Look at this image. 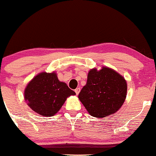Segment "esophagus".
Segmentation results:
<instances>
[{
    "mask_svg": "<svg viewBox=\"0 0 156 156\" xmlns=\"http://www.w3.org/2000/svg\"><path fill=\"white\" fill-rule=\"evenodd\" d=\"M80 87L76 88V89H75V92L76 93V94H79V92H80Z\"/></svg>",
    "mask_w": 156,
    "mask_h": 156,
    "instance_id": "esophagus-1",
    "label": "esophagus"
}]
</instances>
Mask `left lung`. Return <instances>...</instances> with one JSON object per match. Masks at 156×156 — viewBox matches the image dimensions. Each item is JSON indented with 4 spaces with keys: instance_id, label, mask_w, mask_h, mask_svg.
Segmentation results:
<instances>
[{
    "instance_id": "1",
    "label": "left lung",
    "mask_w": 156,
    "mask_h": 156,
    "mask_svg": "<svg viewBox=\"0 0 156 156\" xmlns=\"http://www.w3.org/2000/svg\"><path fill=\"white\" fill-rule=\"evenodd\" d=\"M127 84L124 78L108 67L88 74L87 83L78 98L91 116L104 118L121 108L126 97Z\"/></svg>"
}]
</instances>
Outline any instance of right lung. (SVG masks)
<instances>
[{
  "label": "right lung",
  "mask_w": 156,
  "mask_h": 156,
  "mask_svg": "<svg viewBox=\"0 0 156 156\" xmlns=\"http://www.w3.org/2000/svg\"><path fill=\"white\" fill-rule=\"evenodd\" d=\"M75 94L66 83L58 80L55 73H40L24 90V99L30 108L46 117L57 113L67 97Z\"/></svg>",
  "instance_id": "right-lung-1"
}]
</instances>
